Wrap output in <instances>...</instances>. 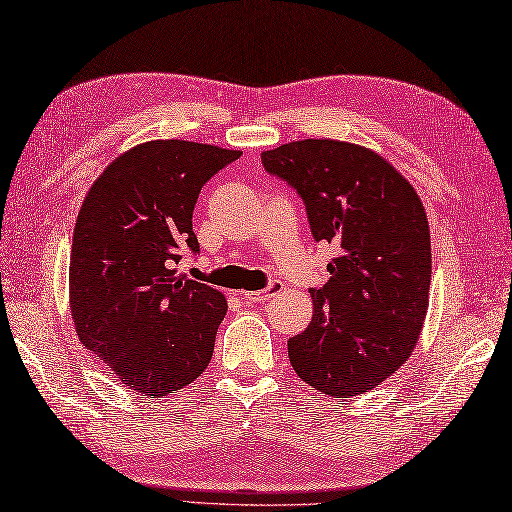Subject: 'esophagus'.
Instances as JSON below:
<instances>
[{"instance_id":"34e87169","label":"esophagus","mask_w":512,"mask_h":512,"mask_svg":"<svg viewBox=\"0 0 512 512\" xmlns=\"http://www.w3.org/2000/svg\"><path fill=\"white\" fill-rule=\"evenodd\" d=\"M282 288H284L282 282H271L267 288H262V290H247V293H243V297L252 303H260V301H267L273 295H278Z\"/></svg>"}]
</instances>
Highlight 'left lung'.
<instances>
[{
	"mask_svg": "<svg viewBox=\"0 0 512 512\" xmlns=\"http://www.w3.org/2000/svg\"><path fill=\"white\" fill-rule=\"evenodd\" d=\"M297 189L316 241L340 254L312 288V321L288 340L290 366L331 398L377 388L416 349L431 288V232L407 178L375 150L301 140L260 155Z\"/></svg>",
	"mask_w": 512,
	"mask_h": 512,
	"instance_id": "left-lung-1",
	"label": "left lung"
}]
</instances>
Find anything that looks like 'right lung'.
I'll list each match as a JSON object with an SVG mask.
<instances>
[{
    "instance_id": "add662e5",
    "label": "right lung",
    "mask_w": 512,
    "mask_h": 512,
    "mask_svg": "<svg viewBox=\"0 0 512 512\" xmlns=\"http://www.w3.org/2000/svg\"><path fill=\"white\" fill-rule=\"evenodd\" d=\"M239 157L211 144L146 142L109 163L81 204L68 269L77 336L142 396L183 390L211 362L226 297L174 265L200 252L191 228L200 189Z\"/></svg>"
}]
</instances>
